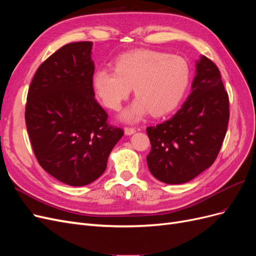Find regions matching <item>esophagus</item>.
Here are the masks:
<instances>
[{
	"label": "esophagus",
	"mask_w": 256,
	"mask_h": 256,
	"mask_svg": "<svg viewBox=\"0 0 256 256\" xmlns=\"http://www.w3.org/2000/svg\"><path fill=\"white\" fill-rule=\"evenodd\" d=\"M124 131H125L126 136H131L136 132V129L134 128H125V130Z\"/></svg>",
	"instance_id": "obj_1"
}]
</instances>
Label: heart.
Wrapping results in <instances>:
<instances>
[{"label":"heart","instance_id":"obj_1","mask_svg":"<svg viewBox=\"0 0 256 256\" xmlns=\"http://www.w3.org/2000/svg\"><path fill=\"white\" fill-rule=\"evenodd\" d=\"M190 80L187 60L178 56L138 50L124 54L115 69L98 68L92 88L104 106L120 108L134 86L136 99L120 114L124 122L134 124L145 116H164L180 104Z\"/></svg>","mask_w":256,"mask_h":256}]
</instances>
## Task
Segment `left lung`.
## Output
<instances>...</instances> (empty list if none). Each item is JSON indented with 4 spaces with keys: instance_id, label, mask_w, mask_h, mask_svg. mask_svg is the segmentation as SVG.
Returning <instances> with one entry per match:
<instances>
[{
    "instance_id": "8db88e82",
    "label": "left lung",
    "mask_w": 256,
    "mask_h": 256,
    "mask_svg": "<svg viewBox=\"0 0 256 256\" xmlns=\"http://www.w3.org/2000/svg\"><path fill=\"white\" fill-rule=\"evenodd\" d=\"M228 118V96L219 69L200 56L191 92L180 109L173 118L146 129L152 144L146 157L150 173L168 184L192 180L218 156Z\"/></svg>"
}]
</instances>
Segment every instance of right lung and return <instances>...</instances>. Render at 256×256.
I'll use <instances>...</instances> for the list:
<instances>
[{
  "instance_id": "1",
  "label": "right lung",
  "mask_w": 256,
  "mask_h": 256,
  "mask_svg": "<svg viewBox=\"0 0 256 256\" xmlns=\"http://www.w3.org/2000/svg\"><path fill=\"white\" fill-rule=\"evenodd\" d=\"M92 42L65 44L37 69L30 85L26 122L42 168L74 187L102 176L124 131L108 126L95 100Z\"/></svg>"
}]
</instances>
